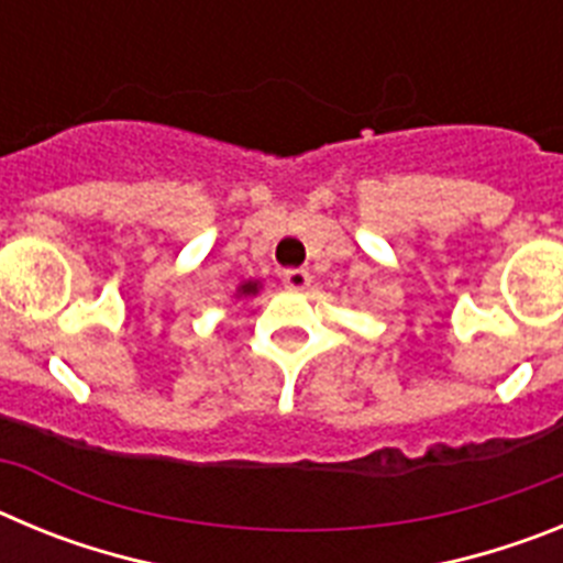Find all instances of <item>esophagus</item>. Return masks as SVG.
I'll return each mask as SVG.
<instances>
[{
	"instance_id": "obj_1",
	"label": "esophagus",
	"mask_w": 563,
	"mask_h": 563,
	"mask_svg": "<svg viewBox=\"0 0 563 563\" xmlns=\"http://www.w3.org/2000/svg\"><path fill=\"white\" fill-rule=\"evenodd\" d=\"M282 282H285V287H290V290H307L312 276L310 271H305V267H290V271L282 273Z\"/></svg>"
}]
</instances>
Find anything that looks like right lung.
Returning <instances> with one entry per match:
<instances>
[{
    "mask_svg": "<svg viewBox=\"0 0 563 563\" xmlns=\"http://www.w3.org/2000/svg\"><path fill=\"white\" fill-rule=\"evenodd\" d=\"M258 292V282H245V285H239V290H236V296L242 298V296H256Z\"/></svg>",
    "mask_w": 563,
    "mask_h": 563,
    "instance_id": "1",
    "label": "right lung"
}]
</instances>
